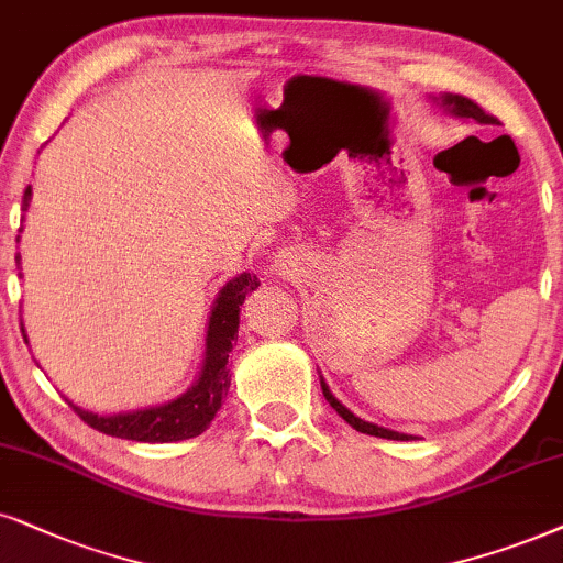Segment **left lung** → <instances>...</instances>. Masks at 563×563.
Masks as SVG:
<instances>
[{
    "label": "left lung",
    "mask_w": 563,
    "mask_h": 563,
    "mask_svg": "<svg viewBox=\"0 0 563 563\" xmlns=\"http://www.w3.org/2000/svg\"><path fill=\"white\" fill-rule=\"evenodd\" d=\"M444 106L446 109H450L452 113H457V117H467V119H475V122H481V124H490L494 122V117H490V113H486L481 109L478 103L475 101H471V98H465V96H444ZM322 393H324V397H327V402L332 405L334 410L340 412V416L345 418L347 423L353 426L355 431H361V433H368V437H382V439H397V441H408L410 437L408 433H397V431H389V429H382V426H374V423H368V421H361L358 416H353L351 410L345 408L343 402L338 400V397H334L332 393H330V387H327L324 384V379H322Z\"/></svg>",
    "instance_id": "8db88e82"
}]
</instances>
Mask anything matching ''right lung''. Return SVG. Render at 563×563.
Listing matches in <instances>:
<instances>
[{
    "mask_svg": "<svg viewBox=\"0 0 563 563\" xmlns=\"http://www.w3.org/2000/svg\"><path fill=\"white\" fill-rule=\"evenodd\" d=\"M27 205H31V187L23 195V210H27ZM15 260L20 265V254ZM257 286V277L244 273L225 283V288L218 294V301L210 314L202 374H199L197 384L187 395L176 397L174 402L158 405V408L122 412V416H96V412L77 408L73 402L69 405L90 429L101 431L106 437L147 441V444H166V441L199 437L216 418L223 397L229 395V353L239 332V306Z\"/></svg>",
    "mask_w": 563,
    "mask_h": 563,
    "instance_id": "add662e5",
    "label": "right lung"
}]
</instances>
